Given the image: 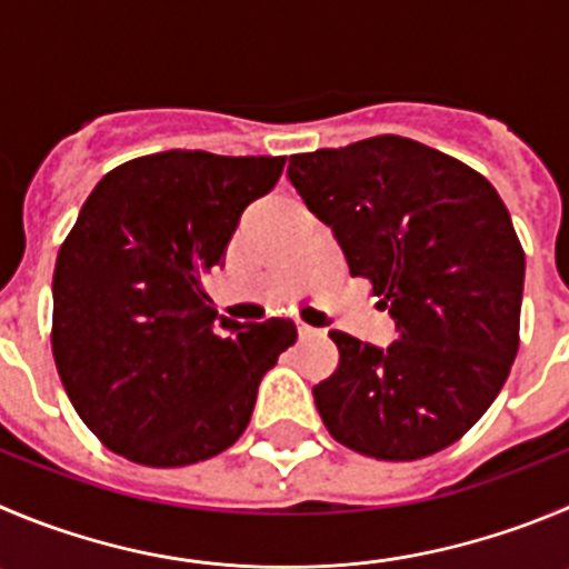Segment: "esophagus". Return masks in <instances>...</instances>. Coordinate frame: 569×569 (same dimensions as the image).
Listing matches in <instances>:
<instances>
[{
	"mask_svg": "<svg viewBox=\"0 0 569 569\" xmlns=\"http://www.w3.org/2000/svg\"><path fill=\"white\" fill-rule=\"evenodd\" d=\"M297 333H300V337H315L317 328H311V326H306V322L297 320Z\"/></svg>",
	"mask_w": 569,
	"mask_h": 569,
	"instance_id": "obj_1",
	"label": "esophagus"
}]
</instances>
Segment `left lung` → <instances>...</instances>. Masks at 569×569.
Segmentation results:
<instances>
[{"label": "left lung", "instance_id": "8db88e82", "mask_svg": "<svg viewBox=\"0 0 569 569\" xmlns=\"http://www.w3.org/2000/svg\"><path fill=\"white\" fill-rule=\"evenodd\" d=\"M289 179L398 331L385 350L328 333L339 365L315 387L322 423L376 460L452 446L519 350L525 252L500 193L460 159L396 134L295 153Z\"/></svg>", "mask_w": 569, "mask_h": 569}]
</instances>
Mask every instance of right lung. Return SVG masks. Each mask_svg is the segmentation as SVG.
Returning a JSON list of instances; mask_svg holds the SVG:
<instances>
[{
  "label": "right lung",
  "mask_w": 569,
  "mask_h": 569,
  "mask_svg": "<svg viewBox=\"0 0 569 569\" xmlns=\"http://www.w3.org/2000/svg\"><path fill=\"white\" fill-rule=\"evenodd\" d=\"M286 157L162 151L106 173L58 249L52 357L81 421L140 466L216 458L247 429L291 320L236 322L201 278Z\"/></svg>",
  "instance_id": "1"
}]
</instances>
